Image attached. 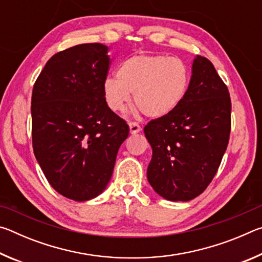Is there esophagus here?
I'll list each match as a JSON object with an SVG mask.
<instances>
[{
  "instance_id": "obj_1",
  "label": "esophagus",
  "mask_w": 262,
  "mask_h": 262,
  "mask_svg": "<svg viewBox=\"0 0 262 262\" xmlns=\"http://www.w3.org/2000/svg\"><path fill=\"white\" fill-rule=\"evenodd\" d=\"M129 130H130V134H137V133L141 132V127L139 123L129 122Z\"/></svg>"
}]
</instances>
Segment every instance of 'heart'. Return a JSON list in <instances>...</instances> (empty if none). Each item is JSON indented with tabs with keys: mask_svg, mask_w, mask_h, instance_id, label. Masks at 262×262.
<instances>
[{
	"mask_svg": "<svg viewBox=\"0 0 262 262\" xmlns=\"http://www.w3.org/2000/svg\"><path fill=\"white\" fill-rule=\"evenodd\" d=\"M117 79L106 78L103 94L108 108L121 113L134 103L147 117L165 118L183 103L189 86V70L177 57L134 54L120 62Z\"/></svg>",
	"mask_w": 262,
	"mask_h": 262,
	"instance_id": "obj_1",
	"label": "heart"
}]
</instances>
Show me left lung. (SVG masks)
Returning <instances> with one entry per match:
<instances>
[{
  "label": "left lung",
  "mask_w": 262,
  "mask_h": 262,
  "mask_svg": "<svg viewBox=\"0 0 262 262\" xmlns=\"http://www.w3.org/2000/svg\"><path fill=\"white\" fill-rule=\"evenodd\" d=\"M231 100L211 62L196 55L183 103L151 120L144 134L152 148L147 178L168 201L193 200L211 183L229 143Z\"/></svg>",
  "instance_id": "1"
}]
</instances>
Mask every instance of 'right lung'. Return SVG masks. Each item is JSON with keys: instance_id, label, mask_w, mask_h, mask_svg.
I'll list each match as a JSON object with an SVG mask.
<instances>
[{"instance_id": "1", "label": "right lung", "mask_w": 262, "mask_h": 262, "mask_svg": "<svg viewBox=\"0 0 262 262\" xmlns=\"http://www.w3.org/2000/svg\"><path fill=\"white\" fill-rule=\"evenodd\" d=\"M107 52V46L95 42L56 53L33 86L34 156L52 187L74 201L104 192L129 134L126 121L104 98Z\"/></svg>"}]
</instances>
